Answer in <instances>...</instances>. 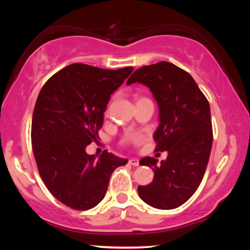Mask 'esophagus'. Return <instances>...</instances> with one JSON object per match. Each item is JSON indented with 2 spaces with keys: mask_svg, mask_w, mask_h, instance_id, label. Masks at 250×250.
<instances>
[{
  "mask_svg": "<svg viewBox=\"0 0 250 250\" xmlns=\"http://www.w3.org/2000/svg\"><path fill=\"white\" fill-rule=\"evenodd\" d=\"M129 163L132 164L133 167H139V159H137V158H131V159L129 160Z\"/></svg>",
  "mask_w": 250,
  "mask_h": 250,
  "instance_id": "obj_1",
  "label": "esophagus"
}]
</instances>
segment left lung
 <instances>
[{
	"label": "left lung",
	"mask_w": 250,
	"mask_h": 250,
	"mask_svg": "<svg viewBox=\"0 0 250 250\" xmlns=\"http://www.w3.org/2000/svg\"><path fill=\"white\" fill-rule=\"evenodd\" d=\"M134 83L149 88L158 104L155 151H167L160 164L150 156L141 159L140 166L151 167L154 177L138 186L139 196L154 208H176L195 193L208 164L213 145L209 104L192 76L167 62L137 69L126 84Z\"/></svg>",
	"instance_id": "obj_1"
}]
</instances>
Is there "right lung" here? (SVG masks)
<instances>
[{
	"label": "right lung",
	"instance_id": "1",
	"mask_svg": "<svg viewBox=\"0 0 250 250\" xmlns=\"http://www.w3.org/2000/svg\"><path fill=\"white\" fill-rule=\"evenodd\" d=\"M132 67L109 70L71 64L50 77L37 97L32 120L33 153L42 180L62 204L86 210L103 201L110 176L128 160L86 146L97 140L111 94Z\"/></svg>",
	"mask_w": 250,
	"mask_h": 250
}]
</instances>
